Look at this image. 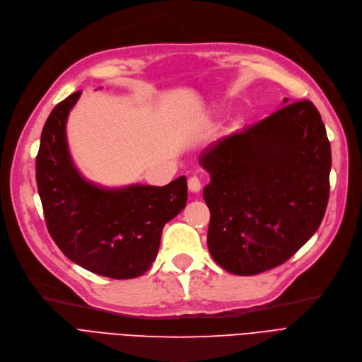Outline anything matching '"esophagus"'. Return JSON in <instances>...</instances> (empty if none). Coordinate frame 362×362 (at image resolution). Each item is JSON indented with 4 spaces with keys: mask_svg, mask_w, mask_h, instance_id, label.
Returning a JSON list of instances; mask_svg holds the SVG:
<instances>
[{
    "mask_svg": "<svg viewBox=\"0 0 362 362\" xmlns=\"http://www.w3.org/2000/svg\"><path fill=\"white\" fill-rule=\"evenodd\" d=\"M200 189H202L200 180H199L197 177H192V178L189 180V190H190L192 193H197V192H200Z\"/></svg>",
    "mask_w": 362,
    "mask_h": 362,
    "instance_id": "esophagus-1",
    "label": "esophagus"
}]
</instances>
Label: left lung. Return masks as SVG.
Wrapping results in <instances>:
<instances>
[{
    "label": "left lung",
    "instance_id": "obj_1",
    "mask_svg": "<svg viewBox=\"0 0 362 362\" xmlns=\"http://www.w3.org/2000/svg\"><path fill=\"white\" fill-rule=\"evenodd\" d=\"M288 99H284V104ZM208 248L224 270L251 276L291 258L320 227L329 196L331 147L310 100L212 142Z\"/></svg>",
    "mask_w": 362,
    "mask_h": 362
}]
</instances>
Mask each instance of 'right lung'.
<instances>
[{
	"label": "right lung",
	"instance_id": "right-lung-1",
	"mask_svg": "<svg viewBox=\"0 0 362 362\" xmlns=\"http://www.w3.org/2000/svg\"><path fill=\"white\" fill-rule=\"evenodd\" d=\"M80 95L57 104L41 132L35 177L47 230L83 269L112 279L138 278L156 259L165 224L185 208L187 180L122 189L84 180L66 142V119Z\"/></svg>",
	"mask_w": 362,
	"mask_h": 362
}]
</instances>
